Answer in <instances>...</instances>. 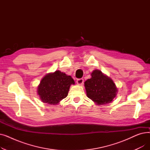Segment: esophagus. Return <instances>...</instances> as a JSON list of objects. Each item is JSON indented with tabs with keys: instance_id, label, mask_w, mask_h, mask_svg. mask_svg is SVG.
Returning <instances> with one entry per match:
<instances>
[{
	"instance_id": "34e87169",
	"label": "esophagus",
	"mask_w": 150,
	"mask_h": 150,
	"mask_svg": "<svg viewBox=\"0 0 150 150\" xmlns=\"http://www.w3.org/2000/svg\"><path fill=\"white\" fill-rule=\"evenodd\" d=\"M83 82H84V80L83 78H80V79H78L76 80V83L78 85H82L83 84Z\"/></svg>"
}]
</instances>
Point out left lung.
<instances>
[{
  "instance_id": "obj_1",
  "label": "left lung",
  "mask_w": 150,
  "mask_h": 150,
  "mask_svg": "<svg viewBox=\"0 0 150 150\" xmlns=\"http://www.w3.org/2000/svg\"><path fill=\"white\" fill-rule=\"evenodd\" d=\"M84 87L88 97L98 105L111 103L118 91L111 78L99 70L91 73V78L84 82Z\"/></svg>"
}]
</instances>
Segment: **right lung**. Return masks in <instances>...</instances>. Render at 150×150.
Segmentation results:
<instances>
[{"mask_svg":"<svg viewBox=\"0 0 150 150\" xmlns=\"http://www.w3.org/2000/svg\"><path fill=\"white\" fill-rule=\"evenodd\" d=\"M74 84L75 81L70 76L57 70L42 78L37 92L44 103L55 105L67 96L70 85Z\"/></svg>","mask_w":150,"mask_h":150,"instance_id":"right-lung-1","label":"right lung"}]
</instances>
